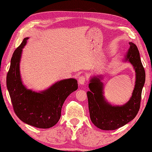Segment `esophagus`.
Segmentation results:
<instances>
[{"mask_svg":"<svg viewBox=\"0 0 152 152\" xmlns=\"http://www.w3.org/2000/svg\"><path fill=\"white\" fill-rule=\"evenodd\" d=\"M85 81H86V77L83 75L80 76L78 77V83L80 85H83L85 83Z\"/></svg>","mask_w":152,"mask_h":152,"instance_id":"34e87169","label":"esophagus"}]
</instances>
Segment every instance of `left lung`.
I'll list each match as a JSON object with an SVG mask.
<instances>
[{
    "instance_id": "left-lung-1",
    "label": "left lung",
    "mask_w": 152,
    "mask_h": 152,
    "mask_svg": "<svg viewBox=\"0 0 152 152\" xmlns=\"http://www.w3.org/2000/svg\"><path fill=\"white\" fill-rule=\"evenodd\" d=\"M129 44L125 58L135 68L136 81L132 96L127 103L121 107L108 104L103 98V84L98 77H93L88 85L91 90L87 92L90 118L96 126L103 130H113L125 125L135 118L139 110L145 71L137 46L132 42Z\"/></svg>"
}]
</instances>
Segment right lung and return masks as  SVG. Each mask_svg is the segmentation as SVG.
Instances as JSON below:
<instances>
[{
	"instance_id": "1",
	"label": "right lung",
	"mask_w": 152,
	"mask_h": 152,
	"mask_svg": "<svg viewBox=\"0 0 152 152\" xmlns=\"http://www.w3.org/2000/svg\"><path fill=\"white\" fill-rule=\"evenodd\" d=\"M28 39L25 38L13 54L6 77L7 88L13 110L19 119L34 127L49 128L58 122L63 104L77 89V81L73 78L61 80L41 92L27 89L20 79L19 63Z\"/></svg>"
}]
</instances>
